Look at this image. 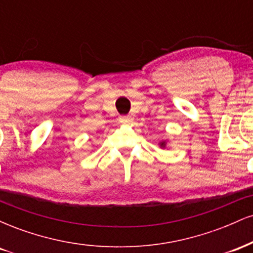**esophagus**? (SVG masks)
<instances>
[{
	"mask_svg": "<svg viewBox=\"0 0 253 253\" xmlns=\"http://www.w3.org/2000/svg\"><path fill=\"white\" fill-rule=\"evenodd\" d=\"M119 121H120L121 124H130L133 121V119L132 117H129V115H124V117L119 118Z\"/></svg>",
	"mask_w": 253,
	"mask_h": 253,
	"instance_id": "esophagus-1",
	"label": "esophagus"
}]
</instances>
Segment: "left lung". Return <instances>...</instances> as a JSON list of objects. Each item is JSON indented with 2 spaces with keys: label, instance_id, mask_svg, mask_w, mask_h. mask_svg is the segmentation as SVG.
Listing matches in <instances>:
<instances>
[{
  "label": "left lung",
  "instance_id": "8db88e82",
  "mask_svg": "<svg viewBox=\"0 0 253 253\" xmlns=\"http://www.w3.org/2000/svg\"><path fill=\"white\" fill-rule=\"evenodd\" d=\"M159 146H161L162 149H164V147L167 146V140H163V141H161V143H159Z\"/></svg>",
  "mask_w": 253,
  "mask_h": 253
}]
</instances>
